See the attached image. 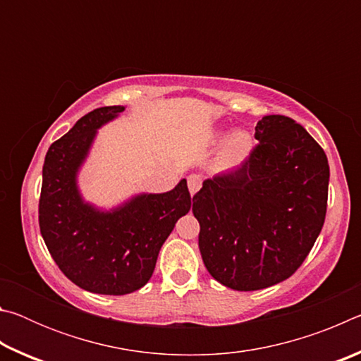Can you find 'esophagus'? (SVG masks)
Segmentation results:
<instances>
[{
	"label": "esophagus",
	"mask_w": 361,
	"mask_h": 361,
	"mask_svg": "<svg viewBox=\"0 0 361 361\" xmlns=\"http://www.w3.org/2000/svg\"><path fill=\"white\" fill-rule=\"evenodd\" d=\"M200 186H202V178H200L199 175H189L188 176V189H189V192H191V195L197 192Z\"/></svg>",
	"instance_id": "obj_1"
}]
</instances>
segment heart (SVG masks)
I'll return each mask as SVG.
<instances>
[{
	"label": "heart",
	"mask_w": 361,
	"mask_h": 361,
	"mask_svg": "<svg viewBox=\"0 0 361 361\" xmlns=\"http://www.w3.org/2000/svg\"><path fill=\"white\" fill-rule=\"evenodd\" d=\"M224 137L223 129H216L212 133V142L216 143ZM253 151V137L248 130L237 129L224 140V143L218 154V166L223 169H231L242 164Z\"/></svg>",
	"instance_id": "obj_1"
}]
</instances>
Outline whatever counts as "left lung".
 Wrapping results in <instances>:
<instances>
[{"instance_id": "8db88e82", "label": "left lung", "mask_w": 361, "mask_h": 361, "mask_svg": "<svg viewBox=\"0 0 361 361\" xmlns=\"http://www.w3.org/2000/svg\"><path fill=\"white\" fill-rule=\"evenodd\" d=\"M258 146L192 197L199 250L210 276L237 291L283 282L307 258L325 223V151L286 116H264Z\"/></svg>"}]
</instances>
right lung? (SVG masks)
Returning <instances> with one entry per match:
<instances>
[{"mask_svg": "<svg viewBox=\"0 0 361 361\" xmlns=\"http://www.w3.org/2000/svg\"><path fill=\"white\" fill-rule=\"evenodd\" d=\"M124 109L97 108L51 145L39 199L41 235L60 271L79 288L113 296L148 283L159 250L191 209L185 178L172 191L140 192L109 210L82 197L78 175L97 133Z\"/></svg>", "mask_w": 361, "mask_h": 361, "instance_id": "obj_1", "label": "right lung"}]
</instances>
